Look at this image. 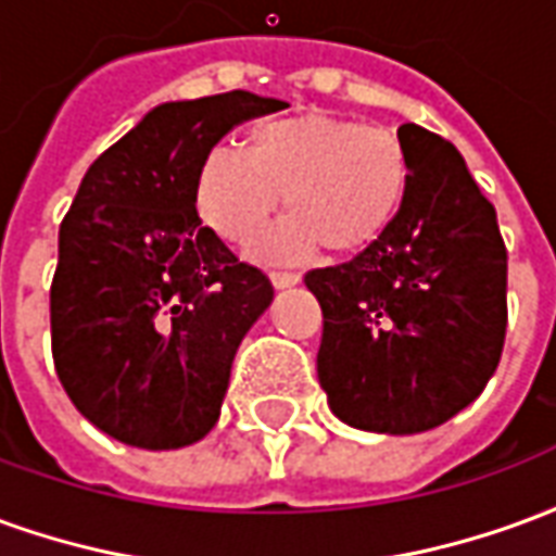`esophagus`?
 <instances>
[{
	"mask_svg": "<svg viewBox=\"0 0 556 556\" xmlns=\"http://www.w3.org/2000/svg\"><path fill=\"white\" fill-rule=\"evenodd\" d=\"M270 282H274V289H291V286L301 282V277L291 274V270H274V274H270Z\"/></svg>",
	"mask_w": 556,
	"mask_h": 556,
	"instance_id": "esophagus-1",
	"label": "esophagus"
}]
</instances>
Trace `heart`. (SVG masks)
Returning <instances> with one entry per match:
<instances>
[{
    "label": "heart",
    "instance_id": "heart-1",
    "mask_svg": "<svg viewBox=\"0 0 556 556\" xmlns=\"http://www.w3.org/2000/svg\"><path fill=\"white\" fill-rule=\"evenodd\" d=\"M408 184L410 157L390 127L315 110L262 125L247 151L207 148L195 172V202L226 241L250 243L282 199L291 214L255 253L294 262L318 247L354 255L381 241Z\"/></svg>",
    "mask_w": 556,
    "mask_h": 556
}]
</instances>
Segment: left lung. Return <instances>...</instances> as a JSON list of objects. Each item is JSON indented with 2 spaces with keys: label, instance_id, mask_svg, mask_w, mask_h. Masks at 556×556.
<instances>
[{
  "label": "left lung",
  "instance_id": "left-lung-1",
  "mask_svg": "<svg viewBox=\"0 0 556 556\" xmlns=\"http://www.w3.org/2000/svg\"><path fill=\"white\" fill-rule=\"evenodd\" d=\"M408 195L381 241L303 282L321 306L318 381L354 429L417 434L485 390L506 339V247L465 157L399 127Z\"/></svg>",
  "mask_w": 556,
  "mask_h": 556
}]
</instances>
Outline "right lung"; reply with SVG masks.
Wrapping results in <instances>:
<instances>
[{
    "mask_svg": "<svg viewBox=\"0 0 556 556\" xmlns=\"http://www.w3.org/2000/svg\"><path fill=\"white\" fill-rule=\"evenodd\" d=\"M286 106L241 89L160 103L79 184L50 286L53 361L79 414L115 441L178 450L219 419L274 286L202 226L195 172L231 127Z\"/></svg>",
    "mask_w": 556,
    "mask_h": 556,
    "instance_id": "add662e5",
    "label": "right lung"
}]
</instances>
